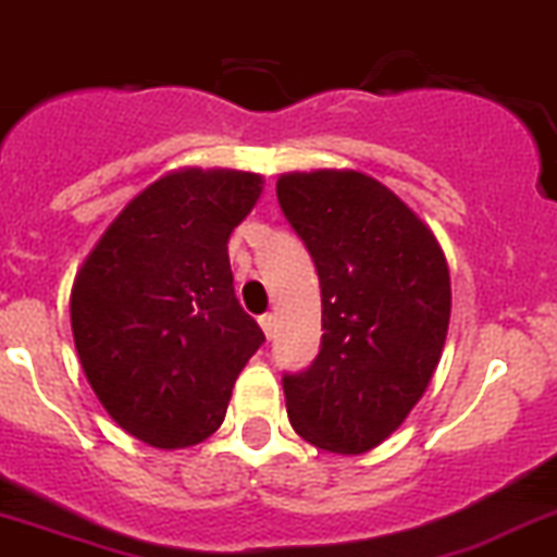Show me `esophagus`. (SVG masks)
Returning <instances> with one entry per match:
<instances>
[{"label": "esophagus", "instance_id": "34e87169", "mask_svg": "<svg viewBox=\"0 0 557 557\" xmlns=\"http://www.w3.org/2000/svg\"><path fill=\"white\" fill-rule=\"evenodd\" d=\"M259 324H261V330H264V335L273 337V332H275V315H273V312H264V315L259 318Z\"/></svg>", "mask_w": 557, "mask_h": 557}]
</instances>
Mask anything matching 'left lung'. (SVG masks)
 Returning a JSON list of instances; mask_svg holds the SVG:
<instances>
[{
  "instance_id": "left-lung-1",
  "label": "left lung",
  "mask_w": 557,
  "mask_h": 557,
  "mask_svg": "<svg viewBox=\"0 0 557 557\" xmlns=\"http://www.w3.org/2000/svg\"><path fill=\"white\" fill-rule=\"evenodd\" d=\"M278 206L315 261L321 351L284 374L296 434L366 454L420 403L450 321L448 261L431 227L360 171L282 174Z\"/></svg>"
}]
</instances>
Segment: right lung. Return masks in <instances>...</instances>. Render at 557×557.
<instances>
[{
  "label": "right lung",
  "instance_id": "1",
  "mask_svg": "<svg viewBox=\"0 0 557 557\" xmlns=\"http://www.w3.org/2000/svg\"><path fill=\"white\" fill-rule=\"evenodd\" d=\"M259 194L250 171H171L117 213L75 275L70 318L89 386L123 431L154 448L208 440L264 344L236 301L227 259Z\"/></svg>",
  "mask_w": 557,
  "mask_h": 557
}]
</instances>
